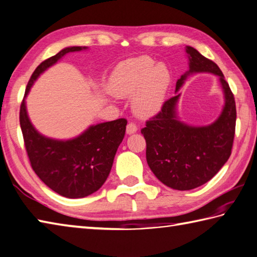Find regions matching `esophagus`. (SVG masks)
Instances as JSON below:
<instances>
[{
	"mask_svg": "<svg viewBox=\"0 0 257 257\" xmlns=\"http://www.w3.org/2000/svg\"><path fill=\"white\" fill-rule=\"evenodd\" d=\"M136 131H138V125H136L135 123L131 122V123L127 124V126H126V133L127 134H133V133L136 132Z\"/></svg>",
	"mask_w": 257,
	"mask_h": 257,
	"instance_id": "esophagus-1",
	"label": "esophagus"
}]
</instances>
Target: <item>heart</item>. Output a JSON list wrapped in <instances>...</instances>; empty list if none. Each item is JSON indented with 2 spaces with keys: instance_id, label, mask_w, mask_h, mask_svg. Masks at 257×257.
Wrapping results in <instances>:
<instances>
[{
  "instance_id": "b5f03b06",
  "label": "heart",
  "mask_w": 257,
  "mask_h": 257,
  "mask_svg": "<svg viewBox=\"0 0 257 257\" xmlns=\"http://www.w3.org/2000/svg\"><path fill=\"white\" fill-rule=\"evenodd\" d=\"M171 74L166 65L143 55L124 61L115 67L109 88L118 96H133L135 112L152 116L160 111L170 86Z\"/></svg>"
}]
</instances>
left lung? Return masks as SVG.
<instances>
[{
  "label": "left lung",
  "mask_w": 257,
  "mask_h": 257,
  "mask_svg": "<svg viewBox=\"0 0 257 257\" xmlns=\"http://www.w3.org/2000/svg\"><path fill=\"white\" fill-rule=\"evenodd\" d=\"M190 71L176 82L180 90L190 73L208 72L219 77L223 112L208 126L194 127L179 121L175 107L180 94L163 103L161 111L141 130L146 141V161L158 179L171 188L188 191L205 184L226 163L232 153L236 124L234 94L219 67L192 46H186Z\"/></svg>",
  "instance_id": "1"
}]
</instances>
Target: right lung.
Masks as SVG:
<instances>
[{
	"label": "right lung",
	"mask_w": 257,
	"mask_h": 257,
	"mask_svg": "<svg viewBox=\"0 0 257 257\" xmlns=\"http://www.w3.org/2000/svg\"><path fill=\"white\" fill-rule=\"evenodd\" d=\"M72 46L43 61L26 85L25 95L42 72L70 52ZM24 98L20 107V124L30 164L40 180L57 194L69 198L91 195L101 187L111 172L114 156L124 139L127 121L118 118L88 127L76 139L56 141L41 135L31 124Z\"/></svg>",
	"instance_id": "1"
}]
</instances>
